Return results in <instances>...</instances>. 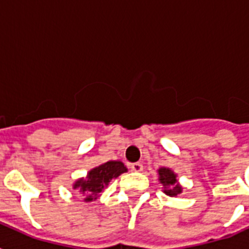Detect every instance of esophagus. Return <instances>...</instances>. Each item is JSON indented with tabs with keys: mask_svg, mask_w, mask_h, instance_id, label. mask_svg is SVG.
<instances>
[{
	"mask_svg": "<svg viewBox=\"0 0 249 249\" xmlns=\"http://www.w3.org/2000/svg\"><path fill=\"white\" fill-rule=\"evenodd\" d=\"M131 169L133 172H142L143 171V164L140 163V162H136V163L131 164Z\"/></svg>",
	"mask_w": 249,
	"mask_h": 249,
	"instance_id": "esophagus-1",
	"label": "esophagus"
}]
</instances>
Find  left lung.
<instances>
[{
	"mask_svg": "<svg viewBox=\"0 0 249 249\" xmlns=\"http://www.w3.org/2000/svg\"><path fill=\"white\" fill-rule=\"evenodd\" d=\"M158 172V182H160L163 188V193H166L169 197H177L178 195H181L183 188L177 181V173H175L171 168L167 167H160L157 169Z\"/></svg>",
	"mask_w": 249,
	"mask_h": 249,
	"instance_id": "1",
	"label": "left lung"
}]
</instances>
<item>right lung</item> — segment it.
I'll list each match as a JSON object with an SVG mask.
<instances>
[{"label":"right lung","mask_w":249,"mask_h":249,"mask_svg":"<svg viewBox=\"0 0 249 249\" xmlns=\"http://www.w3.org/2000/svg\"><path fill=\"white\" fill-rule=\"evenodd\" d=\"M127 171V167L121 160H108L89 169L86 177L76 179L72 188L85 197V202H93L100 197L103 190L107 188L112 179H116Z\"/></svg>","instance_id":"1"}]
</instances>
